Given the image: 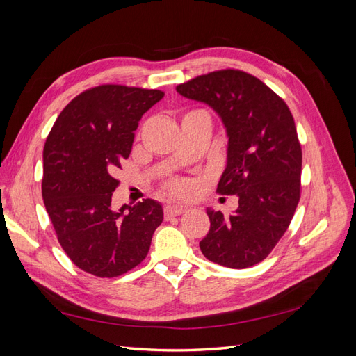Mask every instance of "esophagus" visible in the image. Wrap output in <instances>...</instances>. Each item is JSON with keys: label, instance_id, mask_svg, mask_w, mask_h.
<instances>
[{"label": "esophagus", "instance_id": "esophagus-1", "mask_svg": "<svg viewBox=\"0 0 356 356\" xmlns=\"http://www.w3.org/2000/svg\"><path fill=\"white\" fill-rule=\"evenodd\" d=\"M187 208L178 207V204H166L165 207V215L166 217H178V215L184 213Z\"/></svg>", "mask_w": 356, "mask_h": 356}]
</instances>
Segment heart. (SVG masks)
<instances>
[{
    "label": "heart",
    "instance_id": "heart-1",
    "mask_svg": "<svg viewBox=\"0 0 356 356\" xmlns=\"http://www.w3.org/2000/svg\"><path fill=\"white\" fill-rule=\"evenodd\" d=\"M169 188L174 191V193H177V195H181V193L187 191L188 184H187L186 181H182V179H174V181H170Z\"/></svg>",
    "mask_w": 356,
    "mask_h": 356
}]
</instances>
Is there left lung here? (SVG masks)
Wrapping results in <instances>:
<instances>
[{
    "label": "left lung",
    "instance_id": "1",
    "mask_svg": "<svg viewBox=\"0 0 356 356\" xmlns=\"http://www.w3.org/2000/svg\"><path fill=\"white\" fill-rule=\"evenodd\" d=\"M184 98L209 105L229 136L220 195H236L232 215L207 209L200 251L230 268L263 261L286 232L300 200L301 145L285 101L254 75L213 71L177 86Z\"/></svg>",
    "mask_w": 356,
    "mask_h": 356
}]
</instances>
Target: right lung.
Instances as JSON below:
<instances>
[{
	"mask_svg": "<svg viewBox=\"0 0 356 356\" xmlns=\"http://www.w3.org/2000/svg\"><path fill=\"white\" fill-rule=\"evenodd\" d=\"M165 93L102 84L62 110L42 152V200L62 250L81 270L115 277L148 254L163 221L161 204L144 199L111 209L114 178L131 154L141 117Z\"/></svg>",
	"mask_w": 356,
	"mask_h": 356,
	"instance_id": "obj_1",
	"label": "right lung"
}]
</instances>
